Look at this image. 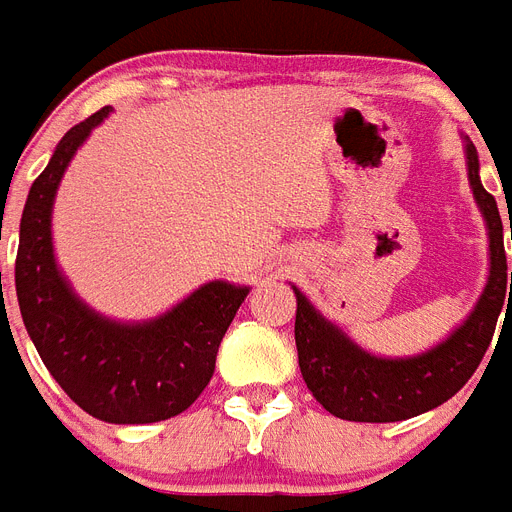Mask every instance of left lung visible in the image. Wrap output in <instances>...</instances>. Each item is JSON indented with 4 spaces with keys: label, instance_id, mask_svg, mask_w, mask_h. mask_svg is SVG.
I'll list each match as a JSON object with an SVG mask.
<instances>
[{
    "label": "left lung",
    "instance_id": "8db88e82",
    "mask_svg": "<svg viewBox=\"0 0 512 512\" xmlns=\"http://www.w3.org/2000/svg\"><path fill=\"white\" fill-rule=\"evenodd\" d=\"M468 181L489 231V278L471 315L442 344L413 357H376L360 350L342 328L326 321L307 297L297 294L299 371L307 389L328 413L344 421L392 423L434 410L458 394L489 350L502 305L512 299L508 260L497 199L481 186L479 155L465 139ZM512 236V223H510Z\"/></svg>",
    "mask_w": 512,
    "mask_h": 512
}]
</instances>
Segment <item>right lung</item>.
<instances>
[{
  "mask_svg": "<svg viewBox=\"0 0 512 512\" xmlns=\"http://www.w3.org/2000/svg\"><path fill=\"white\" fill-rule=\"evenodd\" d=\"M107 115L102 107L70 128L33 181L20 218L15 292L36 352L70 400L99 421L157 423L205 392L249 289L210 281L144 323L110 321L76 297L54 263L52 205L68 162Z\"/></svg>",
  "mask_w": 512,
  "mask_h": 512,
  "instance_id": "obj_1",
  "label": "right lung"
}]
</instances>
